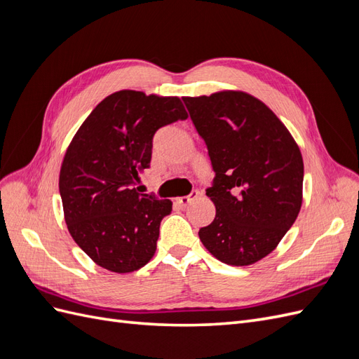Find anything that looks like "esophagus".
Returning a JSON list of instances; mask_svg holds the SVG:
<instances>
[{
    "label": "esophagus",
    "mask_w": 359,
    "mask_h": 359,
    "mask_svg": "<svg viewBox=\"0 0 359 359\" xmlns=\"http://www.w3.org/2000/svg\"><path fill=\"white\" fill-rule=\"evenodd\" d=\"M198 196H199V191H191L189 196H180V198H177V203L181 205V206H187L191 201H194Z\"/></svg>",
    "instance_id": "obj_1"
}]
</instances>
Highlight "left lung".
Masks as SVG:
<instances>
[{"mask_svg":"<svg viewBox=\"0 0 359 359\" xmlns=\"http://www.w3.org/2000/svg\"><path fill=\"white\" fill-rule=\"evenodd\" d=\"M215 172L206 190L215 205L199 238L220 262L252 265L295 223L302 203L298 144L269 107L244 91L182 97Z\"/></svg>","mask_w":359,"mask_h":359,"instance_id":"8db88e82","label":"left lung"}]
</instances>
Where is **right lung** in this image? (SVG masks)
<instances>
[{"instance_id":"right-lung-1","label":"right lung","mask_w":359,"mask_h":359,"mask_svg":"<svg viewBox=\"0 0 359 359\" xmlns=\"http://www.w3.org/2000/svg\"><path fill=\"white\" fill-rule=\"evenodd\" d=\"M187 116L178 97L121 90L97 104L73 136L60 170L64 220L99 266L126 274L154 256L172 202L135 186L149 168L154 133Z\"/></svg>"}]
</instances>
